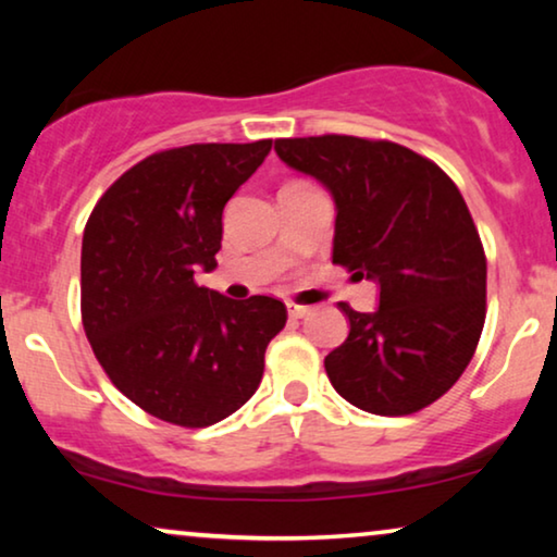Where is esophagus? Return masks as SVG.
<instances>
[{
	"label": "esophagus",
	"instance_id": "esophagus-1",
	"mask_svg": "<svg viewBox=\"0 0 557 557\" xmlns=\"http://www.w3.org/2000/svg\"><path fill=\"white\" fill-rule=\"evenodd\" d=\"M286 309H288V317H292V319H304V317L309 314V307H301V304L288 301Z\"/></svg>",
	"mask_w": 557,
	"mask_h": 557
}]
</instances>
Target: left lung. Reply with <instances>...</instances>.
Returning a JSON list of instances; mask_svg holds the SVG:
<instances>
[{
  "label": "left lung",
  "instance_id": "8db88e82",
  "mask_svg": "<svg viewBox=\"0 0 557 557\" xmlns=\"http://www.w3.org/2000/svg\"><path fill=\"white\" fill-rule=\"evenodd\" d=\"M273 149L330 189L332 263L380 288L375 311L339 304L349 334L324 357L334 391L375 416L431 406L467 370L486 314V258L459 187L393 141L326 134Z\"/></svg>",
  "mask_w": 557,
  "mask_h": 557
}]
</instances>
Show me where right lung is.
Wrapping results in <instances>:
<instances>
[{
  "mask_svg": "<svg viewBox=\"0 0 557 557\" xmlns=\"http://www.w3.org/2000/svg\"><path fill=\"white\" fill-rule=\"evenodd\" d=\"M189 144L121 174L90 212L81 250L83 330L111 383L166 423L205 429L258 391L286 307L197 286L223 240V210L271 151Z\"/></svg>",
  "mask_w": 557,
  "mask_h": 557,
  "instance_id": "obj_1",
  "label": "right lung"
}]
</instances>
